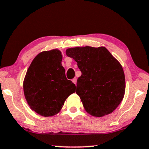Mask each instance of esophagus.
I'll list each match as a JSON object with an SVG mask.
<instances>
[{
  "mask_svg": "<svg viewBox=\"0 0 149 149\" xmlns=\"http://www.w3.org/2000/svg\"><path fill=\"white\" fill-rule=\"evenodd\" d=\"M72 82H73V83H74L75 84H76V82H77V79H76V78H74L72 80Z\"/></svg>",
  "mask_w": 149,
  "mask_h": 149,
  "instance_id": "34e87169",
  "label": "esophagus"
}]
</instances>
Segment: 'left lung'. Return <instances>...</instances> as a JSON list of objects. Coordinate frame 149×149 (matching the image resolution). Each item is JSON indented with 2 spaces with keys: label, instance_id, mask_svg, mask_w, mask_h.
<instances>
[{
  "label": "left lung",
  "instance_id": "8db88e82",
  "mask_svg": "<svg viewBox=\"0 0 149 149\" xmlns=\"http://www.w3.org/2000/svg\"><path fill=\"white\" fill-rule=\"evenodd\" d=\"M66 54L78 63L82 75L76 93L92 116L110 114L120 104L125 93V76L120 63L104 47L69 48Z\"/></svg>",
  "mask_w": 149,
  "mask_h": 149
}]
</instances>
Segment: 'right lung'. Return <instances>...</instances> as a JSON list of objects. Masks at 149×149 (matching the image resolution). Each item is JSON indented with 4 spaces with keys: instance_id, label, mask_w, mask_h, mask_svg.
<instances>
[{
    "instance_id": "1",
    "label": "right lung",
    "mask_w": 149,
    "mask_h": 149,
    "mask_svg": "<svg viewBox=\"0 0 149 149\" xmlns=\"http://www.w3.org/2000/svg\"><path fill=\"white\" fill-rule=\"evenodd\" d=\"M62 59L58 49L40 52L31 62L24 77L23 91L27 104L42 116L57 114L66 99L76 91V85L66 78Z\"/></svg>"
}]
</instances>
